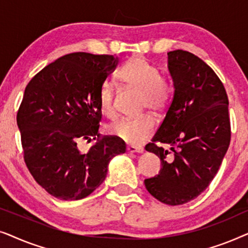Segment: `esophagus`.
Returning a JSON list of instances; mask_svg holds the SVG:
<instances>
[{
	"instance_id": "1",
	"label": "esophagus",
	"mask_w": 248,
	"mask_h": 248,
	"mask_svg": "<svg viewBox=\"0 0 248 248\" xmlns=\"http://www.w3.org/2000/svg\"><path fill=\"white\" fill-rule=\"evenodd\" d=\"M126 150L127 152H130V154H142V152H143V148L134 147V145H128Z\"/></svg>"
}]
</instances>
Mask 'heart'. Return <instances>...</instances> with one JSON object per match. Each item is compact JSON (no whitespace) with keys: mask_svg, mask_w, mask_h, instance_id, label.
<instances>
[{"mask_svg":"<svg viewBox=\"0 0 248 248\" xmlns=\"http://www.w3.org/2000/svg\"><path fill=\"white\" fill-rule=\"evenodd\" d=\"M118 78L125 86L141 93L140 110L160 115L171 99L172 89L167 79L160 76L157 67L144 57L134 56L121 70ZM99 109L108 118H115V91L105 82L98 94ZM155 131V121L149 115L133 120H122L111 125L109 132L121 141L132 145L144 143Z\"/></svg>","mask_w":248,"mask_h":248,"instance_id":"b5f03b06","label":"heart"}]
</instances>
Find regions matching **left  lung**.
<instances>
[{
    "instance_id": "1",
    "label": "left lung",
    "mask_w": 248,
    "mask_h": 248,
    "mask_svg": "<svg viewBox=\"0 0 248 248\" xmlns=\"http://www.w3.org/2000/svg\"><path fill=\"white\" fill-rule=\"evenodd\" d=\"M167 54L174 97L145 145L160 158L161 169L144 185L160 202L181 205L198 198L219 170L232 135L229 103L222 82L205 62L182 49Z\"/></svg>"
}]
</instances>
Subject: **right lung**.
<instances>
[{"mask_svg":"<svg viewBox=\"0 0 248 248\" xmlns=\"http://www.w3.org/2000/svg\"><path fill=\"white\" fill-rule=\"evenodd\" d=\"M118 57L72 53L57 59L27 84L16 115L23 158L35 181L50 195L76 201L105 181L108 164L126 151L115 137H99L98 94ZM97 140L81 153L80 140Z\"/></svg>","mask_w":248,"mask_h":248,"instance_id":"obj_1","label":"right lung"}]
</instances>
